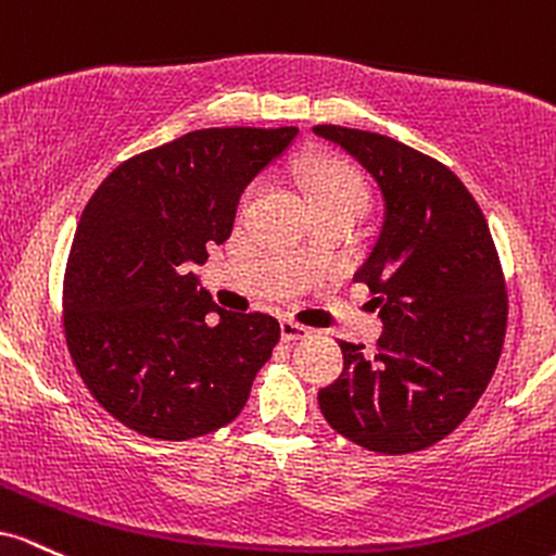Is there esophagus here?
<instances>
[{
    "label": "esophagus",
    "mask_w": 556,
    "mask_h": 556,
    "mask_svg": "<svg viewBox=\"0 0 556 556\" xmlns=\"http://www.w3.org/2000/svg\"><path fill=\"white\" fill-rule=\"evenodd\" d=\"M280 336H283V341H299L304 339V336H309V328L302 326V323L283 320L280 323Z\"/></svg>",
    "instance_id": "esophagus-1"
}]
</instances>
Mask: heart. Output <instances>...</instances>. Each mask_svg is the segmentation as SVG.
Masks as SVG:
<instances>
[{"instance_id":"obj_1","label":"heart","mask_w":556,"mask_h":556,"mask_svg":"<svg viewBox=\"0 0 556 556\" xmlns=\"http://www.w3.org/2000/svg\"><path fill=\"white\" fill-rule=\"evenodd\" d=\"M299 173L307 180L317 210L357 207L365 212L367 202H370V191H367L365 178L354 167L344 165V162L326 157L307 160L304 165H299ZM254 191H257V186L252 189V194Z\"/></svg>"}]
</instances>
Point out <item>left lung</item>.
Wrapping results in <instances>:
<instances>
[{"label":"left lung","mask_w":556,"mask_h":556,"mask_svg":"<svg viewBox=\"0 0 556 556\" xmlns=\"http://www.w3.org/2000/svg\"><path fill=\"white\" fill-rule=\"evenodd\" d=\"M376 178L383 226L354 280L380 307L378 352L339 341L344 372L320 389L328 426L378 454H413L470 415L502 357L507 283L489 223L439 160L370 130L315 126Z\"/></svg>","instance_id":"obj_1"}]
</instances>
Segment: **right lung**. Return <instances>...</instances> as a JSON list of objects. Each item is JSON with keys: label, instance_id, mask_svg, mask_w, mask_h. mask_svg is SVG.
<instances>
[{"label": "right lung", "instance_id": "1", "mask_svg": "<svg viewBox=\"0 0 556 556\" xmlns=\"http://www.w3.org/2000/svg\"><path fill=\"white\" fill-rule=\"evenodd\" d=\"M296 134L191 130L121 162L86 204L62 280V328L89 394L126 428L189 441L244 409L280 326L217 307L186 262L202 265L207 247L228 239L241 191Z\"/></svg>", "mask_w": 556, "mask_h": 556}]
</instances>
